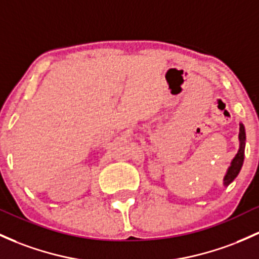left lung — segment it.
Instances as JSON below:
<instances>
[{"label": "left lung", "mask_w": 259, "mask_h": 259, "mask_svg": "<svg viewBox=\"0 0 259 259\" xmlns=\"http://www.w3.org/2000/svg\"><path fill=\"white\" fill-rule=\"evenodd\" d=\"M238 140H240V148H238L237 154L235 155V158L231 162V165L227 169L226 175L224 177V185L229 186L231 183L235 180V178L237 177L240 173L242 164H243L244 159V146H246V131H244V126L240 123V135H238Z\"/></svg>", "instance_id": "left-lung-1"}]
</instances>
